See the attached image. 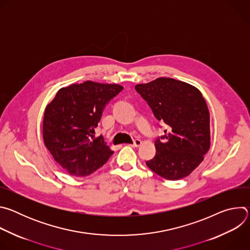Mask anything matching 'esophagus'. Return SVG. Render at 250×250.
<instances>
[{"label": "esophagus", "instance_id": "1", "mask_svg": "<svg viewBox=\"0 0 250 250\" xmlns=\"http://www.w3.org/2000/svg\"><path fill=\"white\" fill-rule=\"evenodd\" d=\"M142 145V141L140 139H135L132 145H129L132 147H139Z\"/></svg>", "mask_w": 250, "mask_h": 250}]
</instances>
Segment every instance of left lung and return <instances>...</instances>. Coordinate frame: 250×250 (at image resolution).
<instances>
[{
	"mask_svg": "<svg viewBox=\"0 0 250 250\" xmlns=\"http://www.w3.org/2000/svg\"><path fill=\"white\" fill-rule=\"evenodd\" d=\"M135 90L149 104L155 118L168 125L155 141L156 155L146 165L166 180H180L204 160L210 146L209 112L201 91L167 77L137 84Z\"/></svg>",
	"mask_w": 250,
	"mask_h": 250,
	"instance_id": "8db88e82",
	"label": "left lung"
}]
</instances>
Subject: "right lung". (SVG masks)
<instances>
[{
  "mask_svg": "<svg viewBox=\"0 0 250 250\" xmlns=\"http://www.w3.org/2000/svg\"><path fill=\"white\" fill-rule=\"evenodd\" d=\"M123 86L86 81L61 88L46 105L42 137L54 160L70 175L92 174L109 160L114 151L95 128L104 105Z\"/></svg>",
  "mask_w": 250,
  "mask_h": 250,
  "instance_id": "1",
  "label": "right lung"
}]
</instances>
